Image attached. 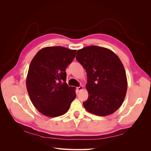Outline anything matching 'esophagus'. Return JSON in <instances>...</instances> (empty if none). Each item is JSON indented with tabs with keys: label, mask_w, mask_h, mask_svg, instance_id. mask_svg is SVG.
<instances>
[{
	"label": "esophagus",
	"mask_w": 151,
	"mask_h": 151,
	"mask_svg": "<svg viewBox=\"0 0 151 151\" xmlns=\"http://www.w3.org/2000/svg\"><path fill=\"white\" fill-rule=\"evenodd\" d=\"M83 86H80L79 87H77V91H81V90H83Z\"/></svg>",
	"instance_id": "34e87169"
}]
</instances>
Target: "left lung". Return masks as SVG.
<instances>
[{
  "label": "left lung",
  "mask_w": 151,
  "mask_h": 151,
  "mask_svg": "<svg viewBox=\"0 0 151 151\" xmlns=\"http://www.w3.org/2000/svg\"><path fill=\"white\" fill-rule=\"evenodd\" d=\"M76 60L85 68L88 98L86 109L98 116L115 112L122 104L127 90L125 70L120 59L109 49L88 46L79 50Z\"/></svg>",
  "instance_id": "left-lung-1"
}]
</instances>
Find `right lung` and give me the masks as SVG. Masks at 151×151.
<instances>
[{"mask_svg": "<svg viewBox=\"0 0 151 151\" xmlns=\"http://www.w3.org/2000/svg\"><path fill=\"white\" fill-rule=\"evenodd\" d=\"M76 52L63 47H45L31 60L26 88L31 102L43 115L48 117L63 115L76 98L75 87L65 83V69Z\"/></svg>", "mask_w": 151, "mask_h": 151, "instance_id": "right-lung-1", "label": "right lung"}]
</instances>
